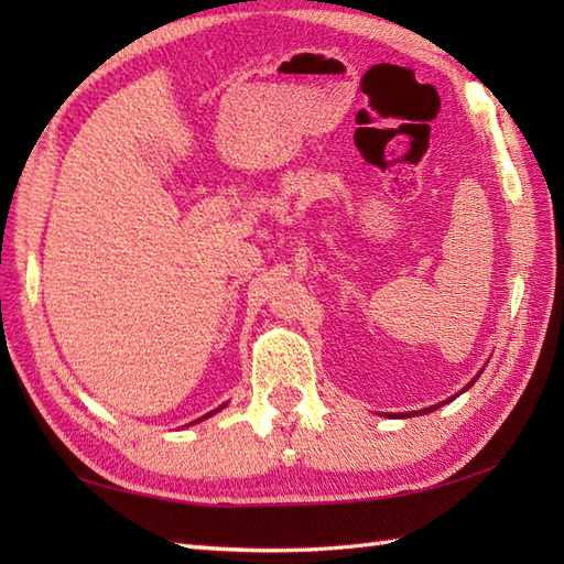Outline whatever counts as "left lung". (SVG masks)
Wrapping results in <instances>:
<instances>
[{
    "label": "left lung",
    "instance_id": "1",
    "mask_svg": "<svg viewBox=\"0 0 564 564\" xmlns=\"http://www.w3.org/2000/svg\"><path fill=\"white\" fill-rule=\"evenodd\" d=\"M482 373V370H480ZM480 373H477L470 382H467V386L460 390V392H465L467 388L470 386H475V380L480 378ZM455 398H458V394H455ZM448 402H453V398H448V400H443V402H438V404H431V406H424V410H419V412H400V414H390V416H400V419H406V416H414V414H429V412H434V410H438V406H443V404H448Z\"/></svg>",
    "mask_w": 564,
    "mask_h": 564
}]
</instances>
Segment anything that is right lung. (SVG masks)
<instances>
[{
	"label": "right lung",
	"mask_w": 564,
	"mask_h": 564,
	"mask_svg": "<svg viewBox=\"0 0 564 564\" xmlns=\"http://www.w3.org/2000/svg\"><path fill=\"white\" fill-rule=\"evenodd\" d=\"M225 404H227V402H225ZM225 404H220V406H218V410H223V406H225ZM218 410H213V412H208L206 416H200V419H198V422H203V419H208V416H213V414H215V412H218ZM191 424H196V422H191Z\"/></svg>",
	"instance_id": "add662e5"
}]
</instances>
